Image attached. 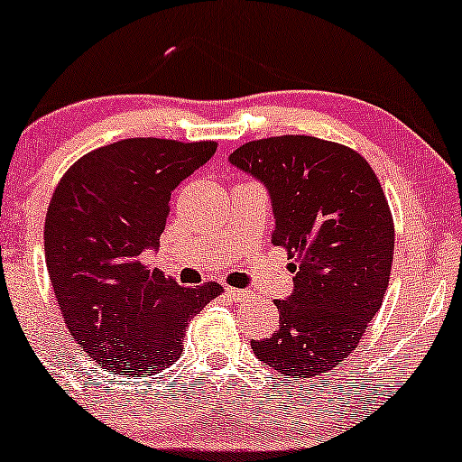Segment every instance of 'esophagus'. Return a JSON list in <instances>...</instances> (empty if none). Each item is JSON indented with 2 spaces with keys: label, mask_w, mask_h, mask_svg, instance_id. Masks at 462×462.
Returning <instances> with one entry per match:
<instances>
[{
  "label": "esophagus",
  "mask_w": 462,
  "mask_h": 462,
  "mask_svg": "<svg viewBox=\"0 0 462 462\" xmlns=\"http://www.w3.org/2000/svg\"><path fill=\"white\" fill-rule=\"evenodd\" d=\"M227 297L232 299V301H243V299H245V291H238V288H227Z\"/></svg>",
  "instance_id": "esophagus-1"
}]
</instances>
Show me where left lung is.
Segmentation results:
<instances>
[{"mask_svg": "<svg viewBox=\"0 0 462 462\" xmlns=\"http://www.w3.org/2000/svg\"><path fill=\"white\" fill-rule=\"evenodd\" d=\"M230 163L269 189L271 241L292 258L294 291L255 357L292 379L336 368L359 346L390 286L393 217L370 163L342 143L280 135L243 143Z\"/></svg>", "mask_w": 462, "mask_h": 462, "instance_id": "1", "label": "left lung"}]
</instances>
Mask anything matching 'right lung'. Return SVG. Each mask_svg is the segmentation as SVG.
<instances>
[{
  "label": "right lung",
  "mask_w": 462,
  "mask_h": 462,
  "mask_svg": "<svg viewBox=\"0 0 462 462\" xmlns=\"http://www.w3.org/2000/svg\"><path fill=\"white\" fill-rule=\"evenodd\" d=\"M217 142L131 137L83 154L55 187L44 260L77 344L111 374L150 376L182 353L189 320L224 292L185 288L142 254L159 245L171 191L213 157Z\"/></svg>",
  "instance_id": "1"
}]
</instances>
